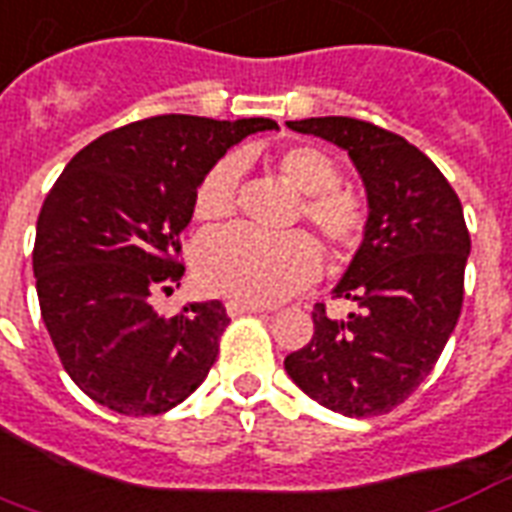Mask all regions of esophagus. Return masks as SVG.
I'll return each instance as SVG.
<instances>
[{"label": "esophagus", "mask_w": 512, "mask_h": 512, "mask_svg": "<svg viewBox=\"0 0 512 512\" xmlns=\"http://www.w3.org/2000/svg\"><path fill=\"white\" fill-rule=\"evenodd\" d=\"M228 314L230 317H241V314H263V306H252V303H239V300H228Z\"/></svg>", "instance_id": "obj_1"}]
</instances>
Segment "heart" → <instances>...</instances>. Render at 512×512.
<instances>
[{"label": "heart", "instance_id": "1", "mask_svg": "<svg viewBox=\"0 0 512 512\" xmlns=\"http://www.w3.org/2000/svg\"><path fill=\"white\" fill-rule=\"evenodd\" d=\"M273 163L298 193V217L317 230L335 260H349L365 241L368 204L354 187L341 185V166L317 144H287ZM239 158H220L195 187L193 212L201 222L233 214L239 198ZM322 268L319 247L306 233L268 239L244 228H230L201 241L195 255L198 284L212 295L268 306L306 290Z\"/></svg>", "mask_w": 512, "mask_h": 512}]
</instances>
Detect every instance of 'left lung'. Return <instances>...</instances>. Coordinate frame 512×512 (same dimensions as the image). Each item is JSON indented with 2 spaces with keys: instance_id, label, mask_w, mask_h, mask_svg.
<instances>
[{
  "instance_id": "8db88e82",
  "label": "left lung",
  "mask_w": 512,
  "mask_h": 512,
  "mask_svg": "<svg viewBox=\"0 0 512 512\" xmlns=\"http://www.w3.org/2000/svg\"><path fill=\"white\" fill-rule=\"evenodd\" d=\"M349 152L368 193V230L335 287L357 303L333 319L317 303L314 335L284 370L311 400L368 419L405 403L435 368L462 314L470 233L462 201L427 155L368 120H290Z\"/></svg>"
}]
</instances>
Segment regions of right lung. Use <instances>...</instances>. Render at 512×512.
<instances>
[{"instance_id": "add662e5", "label": "right lung", "mask_w": 512, "mask_h": 512, "mask_svg": "<svg viewBox=\"0 0 512 512\" xmlns=\"http://www.w3.org/2000/svg\"><path fill=\"white\" fill-rule=\"evenodd\" d=\"M268 117L155 115L107 131L66 163L37 220L42 322L85 395L123 416H158L201 386L228 311L190 303L163 319L152 298L182 279L179 233L195 187Z\"/></svg>"}]
</instances>
